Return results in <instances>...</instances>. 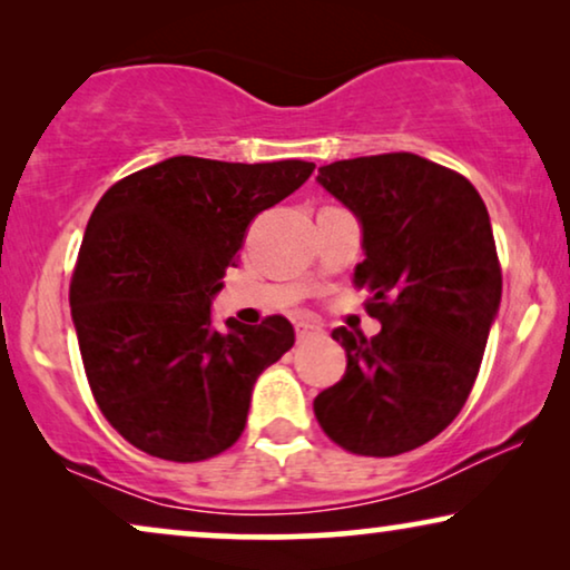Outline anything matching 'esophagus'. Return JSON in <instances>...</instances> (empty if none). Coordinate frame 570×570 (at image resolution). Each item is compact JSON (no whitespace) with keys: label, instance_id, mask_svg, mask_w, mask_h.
<instances>
[{"label":"esophagus","instance_id":"obj_1","mask_svg":"<svg viewBox=\"0 0 570 570\" xmlns=\"http://www.w3.org/2000/svg\"><path fill=\"white\" fill-rule=\"evenodd\" d=\"M318 334H322V326L316 322H308V318H298L295 322V337H298V342H308L318 337Z\"/></svg>","mask_w":570,"mask_h":570}]
</instances>
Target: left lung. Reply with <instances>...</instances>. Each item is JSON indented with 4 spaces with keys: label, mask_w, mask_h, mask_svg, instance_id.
<instances>
[{
    "label": "left lung",
    "mask_w": 570,
    "mask_h": 570,
    "mask_svg": "<svg viewBox=\"0 0 570 570\" xmlns=\"http://www.w3.org/2000/svg\"><path fill=\"white\" fill-rule=\"evenodd\" d=\"M318 184L363 225L355 285L381 332H332L347 371L314 400L316 420L350 454H404L462 412L478 379L503 285L488 207L462 174L412 153L330 163Z\"/></svg>",
    "instance_id": "8db88e82"
}]
</instances>
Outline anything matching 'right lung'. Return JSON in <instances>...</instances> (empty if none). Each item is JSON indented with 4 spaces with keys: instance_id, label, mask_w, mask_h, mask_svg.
Wrapping results in <instances>:
<instances>
[{
    "instance_id": "right-lung-1",
    "label": "right lung",
    "mask_w": 570,
    "mask_h": 570,
    "mask_svg": "<svg viewBox=\"0 0 570 570\" xmlns=\"http://www.w3.org/2000/svg\"><path fill=\"white\" fill-rule=\"evenodd\" d=\"M314 168L178 155L100 197L69 306L90 392L131 446L186 464L240 439L256 379L293 347L295 332L279 314L217 330L209 303L248 223Z\"/></svg>"
}]
</instances>
